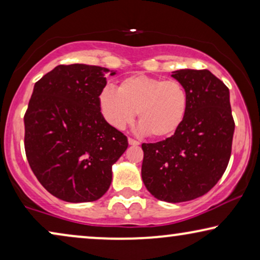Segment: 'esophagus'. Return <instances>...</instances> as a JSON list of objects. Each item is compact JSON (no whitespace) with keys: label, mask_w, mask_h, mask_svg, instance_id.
Wrapping results in <instances>:
<instances>
[{"label":"esophagus","mask_w":260,"mask_h":260,"mask_svg":"<svg viewBox=\"0 0 260 260\" xmlns=\"http://www.w3.org/2000/svg\"><path fill=\"white\" fill-rule=\"evenodd\" d=\"M127 142H129L130 145H138V144H140V142H138L137 140H135V138H131V137L127 138Z\"/></svg>","instance_id":"34e87169"}]
</instances>
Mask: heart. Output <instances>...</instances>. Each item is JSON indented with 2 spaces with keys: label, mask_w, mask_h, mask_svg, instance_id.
Here are the masks:
<instances>
[{
  "label": "heart",
  "mask_w": 260,
  "mask_h": 260,
  "mask_svg": "<svg viewBox=\"0 0 260 260\" xmlns=\"http://www.w3.org/2000/svg\"><path fill=\"white\" fill-rule=\"evenodd\" d=\"M98 101L103 117L115 129L123 130L137 113L141 131L167 138L183 123L189 99L179 80L135 74L122 80L118 90L106 85Z\"/></svg>",
  "instance_id": "obj_1"
}]
</instances>
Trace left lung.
I'll return each instance as SVG.
<instances>
[{"instance_id":"1","label":"left lung","mask_w":260,"mask_h":260,"mask_svg":"<svg viewBox=\"0 0 260 260\" xmlns=\"http://www.w3.org/2000/svg\"><path fill=\"white\" fill-rule=\"evenodd\" d=\"M173 73L188 92L187 115L172 137L142 144V179L158 200L183 202L208 193L221 179L236 124L230 90L219 78L208 70Z\"/></svg>"}]
</instances>
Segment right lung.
Instances as JSON below:
<instances>
[{
	"label": "right lung",
	"mask_w": 260,
	"mask_h": 260,
	"mask_svg": "<svg viewBox=\"0 0 260 260\" xmlns=\"http://www.w3.org/2000/svg\"><path fill=\"white\" fill-rule=\"evenodd\" d=\"M108 71L84 63L56 66L35 83L24 113L28 163L45 189L63 201L102 198L111 184L112 165L127 148L125 135L99 108Z\"/></svg>",
	"instance_id": "add662e5"
}]
</instances>
